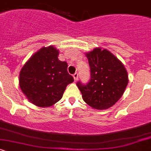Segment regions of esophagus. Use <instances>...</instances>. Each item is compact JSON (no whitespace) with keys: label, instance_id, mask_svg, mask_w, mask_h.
<instances>
[{"label":"esophagus","instance_id":"obj_1","mask_svg":"<svg viewBox=\"0 0 151 151\" xmlns=\"http://www.w3.org/2000/svg\"><path fill=\"white\" fill-rule=\"evenodd\" d=\"M73 77H74V81H77V80H78V74H77V73H75V74H74Z\"/></svg>","mask_w":151,"mask_h":151}]
</instances>
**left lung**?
<instances>
[{"instance_id":"1","label":"left lung","mask_w":151,"mask_h":151,"mask_svg":"<svg viewBox=\"0 0 151 151\" xmlns=\"http://www.w3.org/2000/svg\"><path fill=\"white\" fill-rule=\"evenodd\" d=\"M90 68V80L77 86L83 101L96 109L112 107L122 97L128 83L122 63L106 49L96 48L86 54Z\"/></svg>"}]
</instances>
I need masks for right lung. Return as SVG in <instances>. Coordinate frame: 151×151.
Instances as JSON below:
<instances>
[{
  "instance_id": "1",
  "label": "right lung",
  "mask_w": 151,
  "mask_h": 151,
  "mask_svg": "<svg viewBox=\"0 0 151 151\" xmlns=\"http://www.w3.org/2000/svg\"><path fill=\"white\" fill-rule=\"evenodd\" d=\"M59 51L43 47L27 61L19 73V87L30 103L48 107L62 98L66 86L74 82L66 61L58 59Z\"/></svg>"
}]
</instances>
